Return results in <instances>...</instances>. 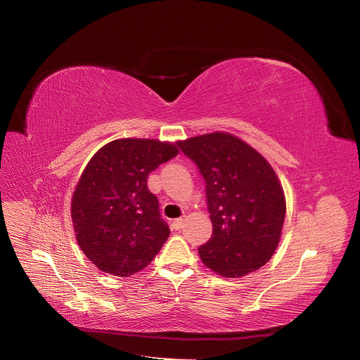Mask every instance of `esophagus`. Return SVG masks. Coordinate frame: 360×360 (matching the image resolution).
Segmentation results:
<instances>
[{"label":"esophagus","mask_w":360,"mask_h":360,"mask_svg":"<svg viewBox=\"0 0 360 360\" xmlns=\"http://www.w3.org/2000/svg\"><path fill=\"white\" fill-rule=\"evenodd\" d=\"M184 218H178V219H175V221H173V229L175 230H181L182 227H184Z\"/></svg>","instance_id":"obj_1"}]
</instances>
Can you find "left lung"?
<instances>
[{"label": "left lung", "mask_w": 360, "mask_h": 360, "mask_svg": "<svg viewBox=\"0 0 360 360\" xmlns=\"http://www.w3.org/2000/svg\"><path fill=\"white\" fill-rule=\"evenodd\" d=\"M205 179L212 236L199 247L214 272L236 278L269 262L285 218L284 191L256 149L229 133L178 142Z\"/></svg>", "instance_id": "1"}]
</instances>
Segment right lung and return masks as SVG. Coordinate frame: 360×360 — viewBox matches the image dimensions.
<instances>
[{
    "label": "right lung",
    "instance_id": "right-lung-1",
    "mask_svg": "<svg viewBox=\"0 0 360 360\" xmlns=\"http://www.w3.org/2000/svg\"><path fill=\"white\" fill-rule=\"evenodd\" d=\"M175 143L120 139L89 160L72 199L80 250L106 274L130 276L153 262L170 230L148 176L178 155Z\"/></svg>",
    "mask_w": 360,
    "mask_h": 360
}]
</instances>
